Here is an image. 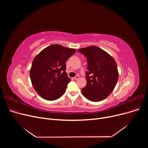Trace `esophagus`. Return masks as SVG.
Returning <instances> with one entry per match:
<instances>
[{
    "label": "esophagus",
    "instance_id": "34e87169",
    "mask_svg": "<svg viewBox=\"0 0 148 148\" xmlns=\"http://www.w3.org/2000/svg\"><path fill=\"white\" fill-rule=\"evenodd\" d=\"M79 79V77L78 76V75H77V76H75V77H74V80H78Z\"/></svg>",
    "mask_w": 148,
    "mask_h": 148
}]
</instances>
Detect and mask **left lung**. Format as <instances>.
Returning a JSON list of instances; mask_svg holds the SVG:
<instances>
[{
  "label": "left lung",
  "instance_id": "8db88e82",
  "mask_svg": "<svg viewBox=\"0 0 148 148\" xmlns=\"http://www.w3.org/2000/svg\"><path fill=\"white\" fill-rule=\"evenodd\" d=\"M78 51L88 60L87 83L82 89V94L91 101L103 100L112 92L118 80L115 60L106 51L94 45L79 49Z\"/></svg>",
  "mask_w": 148,
  "mask_h": 148
}]
</instances>
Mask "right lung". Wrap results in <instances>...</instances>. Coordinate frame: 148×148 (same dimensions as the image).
I'll return each instance as SVG.
<instances>
[{"instance_id": "right-lung-1", "label": "right lung", "mask_w": 148, "mask_h": 148, "mask_svg": "<svg viewBox=\"0 0 148 148\" xmlns=\"http://www.w3.org/2000/svg\"><path fill=\"white\" fill-rule=\"evenodd\" d=\"M75 51L74 49L53 44L35 57L30 77L33 87L41 97L53 101L64 94L71 81L65 71L66 61Z\"/></svg>"}]
</instances>
